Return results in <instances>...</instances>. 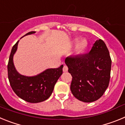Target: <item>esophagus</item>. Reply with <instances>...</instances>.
<instances>
[{
  "instance_id": "esophagus-1",
  "label": "esophagus",
  "mask_w": 125,
  "mask_h": 125,
  "mask_svg": "<svg viewBox=\"0 0 125 125\" xmlns=\"http://www.w3.org/2000/svg\"><path fill=\"white\" fill-rule=\"evenodd\" d=\"M62 70H63L64 72H67L68 70V66H66V65H64L63 67V69H62Z\"/></svg>"
}]
</instances>
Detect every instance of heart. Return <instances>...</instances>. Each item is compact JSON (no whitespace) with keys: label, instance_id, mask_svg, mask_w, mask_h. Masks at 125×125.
<instances>
[{"label":"heart","instance_id":"heart-1","mask_svg":"<svg viewBox=\"0 0 125 125\" xmlns=\"http://www.w3.org/2000/svg\"><path fill=\"white\" fill-rule=\"evenodd\" d=\"M71 45L72 47H75V54L77 55L81 54L85 52L88 47V42L86 39H82L76 37L73 39L71 42Z\"/></svg>","mask_w":125,"mask_h":125}]
</instances>
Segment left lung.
Wrapping results in <instances>:
<instances>
[{
  "label": "left lung",
  "instance_id": "8db88e82",
  "mask_svg": "<svg viewBox=\"0 0 125 125\" xmlns=\"http://www.w3.org/2000/svg\"><path fill=\"white\" fill-rule=\"evenodd\" d=\"M65 63L73 77L70 89L75 98L91 103L102 96L109 85L111 68L110 52L103 41H96L88 54L68 57Z\"/></svg>",
  "mask_w": 125,
  "mask_h": 125
}]
</instances>
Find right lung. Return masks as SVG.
Segmentation results:
<instances>
[{"label": "right lung", "instance_id": "obj_1", "mask_svg": "<svg viewBox=\"0 0 125 125\" xmlns=\"http://www.w3.org/2000/svg\"><path fill=\"white\" fill-rule=\"evenodd\" d=\"M34 33L36 32H29L23 37ZM19 41L12 48L7 66L10 84L14 93L25 101L32 103L42 102L51 95L57 81L62 74L63 65L58 68L47 69L35 76L21 74L15 69L13 60Z\"/></svg>", "mask_w": 125, "mask_h": 125}]
</instances>
